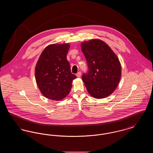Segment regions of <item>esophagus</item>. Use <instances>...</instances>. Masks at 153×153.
I'll use <instances>...</instances> for the list:
<instances>
[{
	"mask_svg": "<svg viewBox=\"0 0 153 153\" xmlns=\"http://www.w3.org/2000/svg\"><path fill=\"white\" fill-rule=\"evenodd\" d=\"M81 73L80 72H79L78 73L76 74V76H77V77H81Z\"/></svg>",
	"mask_w": 153,
	"mask_h": 153,
	"instance_id": "obj_1",
	"label": "esophagus"
}]
</instances>
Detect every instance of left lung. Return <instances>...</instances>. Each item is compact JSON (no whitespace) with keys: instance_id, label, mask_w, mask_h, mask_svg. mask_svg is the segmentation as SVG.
Listing matches in <instances>:
<instances>
[{"instance_id":"8db88e82","label":"left lung","mask_w":153,"mask_h":153,"mask_svg":"<svg viewBox=\"0 0 153 153\" xmlns=\"http://www.w3.org/2000/svg\"><path fill=\"white\" fill-rule=\"evenodd\" d=\"M87 60L88 72L82 76L88 93L95 99H102L115 90L121 77V64L109 46L99 39L81 44Z\"/></svg>"}]
</instances>
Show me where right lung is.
<instances>
[{"label": "right lung", "instance_id": "right-lung-1", "mask_svg": "<svg viewBox=\"0 0 153 153\" xmlns=\"http://www.w3.org/2000/svg\"><path fill=\"white\" fill-rule=\"evenodd\" d=\"M69 44H51L45 48L35 68L36 84L41 94L53 100H61L69 94L76 76L71 73L66 55Z\"/></svg>", "mask_w": 153, "mask_h": 153}]
</instances>
